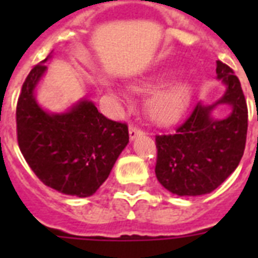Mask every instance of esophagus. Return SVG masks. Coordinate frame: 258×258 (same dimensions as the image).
Masks as SVG:
<instances>
[{
	"mask_svg": "<svg viewBox=\"0 0 258 258\" xmlns=\"http://www.w3.org/2000/svg\"><path fill=\"white\" fill-rule=\"evenodd\" d=\"M143 134V130L139 128L138 125H130V138H131V141H134L135 138L139 137Z\"/></svg>",
	"mask_w": 258,
	"mask_h": 258,
	"instance_id": "esophagus-1",
	"label": "esophagus"
}]
</instances>
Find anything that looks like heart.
Returning <instances> with one entry per match:
<instances>
[{
  "instance_id": "1",
  "label": "heart",
  "mask_w": 258,
  "mask_h": 258,
  "mask_svg": "<svg viewBox=\"0 0 258 258\" xmlns=\"http://www.w3.org/2000/svg\"><path fill=\"white\" fill-rule=\"evenodd\" d=\"M151 88L150 84H139L134 89L138 92H145ZM191 97V89L186 83H174L162 88L150 97L147 109L151 119L157 123L166 124L176 120L186 111Z\"/></svg>"
}]
</instances>
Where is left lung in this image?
Masks as SVG:
<instances>
[{
    "instance_id": "8db88e82",
    "label": "left lung",
    "mask_w": 258,
    "mask_h": 258,
    "mask_svg": "<svg viewBox=\"0 0 258 258\" xmlns=\"http://www.w3.org/2000/svg\"><path fill=\"white\" fill-rule=\"evenodd\" d=\"M217 78L226 86L221 100L201 103L172 134L155 135L159 183L176 196H202L216 190L240 163L248 133V107L234 71L217 61ZM217 104H230L232 113L222 121L210 116Z\"/></svg>"
}]
</instances>
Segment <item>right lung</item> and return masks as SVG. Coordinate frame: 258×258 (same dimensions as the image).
Here are the masks:
<instances>
[{"label": "right lung", "mask_w": 258, "mask_h": 258, "mask_svg": "<svg viewBox=\"0 0 258 258\" xmlns=\"http://www.w3.org/2000/svg\"><path fill=\"white\" fill-rule=\"evenodd\" d=\"M46 60L33 67L18 96V147L42 183L84 198L108 178L128 143V125L107 119L89 100L64 113L44 111L34 99V88L46 71Z\"/></svg>", "instance_id": "1"}]
</instances>
